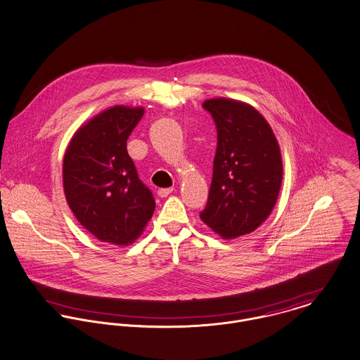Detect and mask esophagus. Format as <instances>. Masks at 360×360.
<instances>
[{
	"label": "esophagus",
	"mask_w": 360,
	"mask_h": 360,
	"mask_svg": "<svg viewBox=\"0 0 360 360\" xmlns=\"http://www.w3.org/2000/svg\"><path fill=\"white\" fill-rule=\"evenodd\" d=\"M173 187H170V188H161V190H158V195L161 196V198H166L167 195H170L172 193H173Z\"/></svg>",
	"instance_id": "esophagus-1"
}]
</instances>
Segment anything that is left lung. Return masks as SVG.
<instances>
[{
    "instance_id": "8db88e82",
    "label": "left lung",
    "mask_w": 360,
    "mask_h": 360,
    "mask_svg": "<svg viewBox=\"0 0 360 360\" xmlns=\"http://www.w3.org/2000/svg\"><path fill=\"white\" fill-rule=\"evenodd\" d=\"M217 128V150L200 220L223 239L259 229L281 191L283 165L278 140L250 104L233 98L203 101Z\"/></svg>"
}]
</instances>
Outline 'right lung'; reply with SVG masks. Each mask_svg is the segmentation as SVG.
Segmentation results:
<instances>
[{
    "instance_id": "right-lung-1",
    "label": "right lung",
    "mask_w": 360,
    "mask_h": 360,
    "mask_svg": "<svg viewBox=\"0 0 360 360\" xmlns=\"http://www.w3.org/2000/svg\"><path fill=\"white\" fill-rule=\"evenodd\" d=\"M143 114V107L122 104L98 112L72 134L63 158V190L71 212L84 229L111 245L134 242L155 209L127 150Z\"/></svg>"
}]
</instances>
